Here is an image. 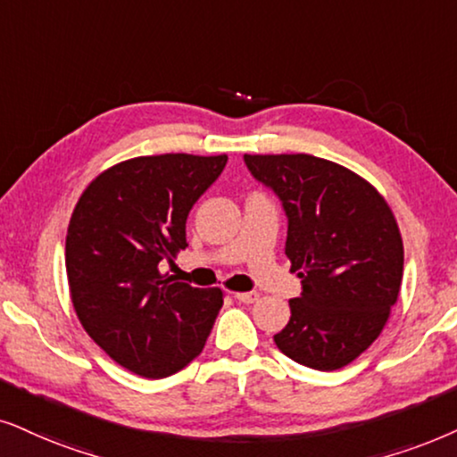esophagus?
<instances>
[{
	"label": "esophagus",
	"mask_w": 457,
	"mask_h": 457,
	"mask_svg": "<svg viewBox=\"0 0 457 457\" xmlns=\"http://www.w3.org/2000/svg\"><path fill=\"white\" fill-rule=\"evenodd\" d=\"M234 297L238 299L240 303H255L259 299L257 291H246V293H234Z\"/></svg>",
	"instance_id": "esophagus-1"
}]
</instances>
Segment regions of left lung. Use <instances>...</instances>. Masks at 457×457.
Listing matches in <instances>:
<instances>
[{
    "instance_id": "obj_1",
    "label": "left lung",
    "mask_w": 457,
    "mask_h": 457,
    "mask_svg": "<svg viewBox=\"0 0 457 457\" xmlns=\"http://www.w3.org/2000/svg\"><path fill=\"white\" fill-rule=\"evenodd\" d=\"M245 164L278 195L285 253L302 278L276 345L316 371L350 365L382 333L401 291L403 240L390 206L365 179L316 155H245Z\"/></svg>"
}]
</instances>
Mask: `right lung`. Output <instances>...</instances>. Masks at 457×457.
I'll use <instances>...</instances> for the list:
<instances>
[{
    "label": "right lung",
    "mask_w": 457,
    "mask_h": 457,
    "mask_svg": "<svg viewBox=\"0 0 457 457\" xmlns=\"http://www.w3.org/2000/svg\"><path fill=\"white\" fill-rule=\"evenodd\" d=\"M228 155H141L101 172L69 221L65 265L86 333L118 365L169 378L204 348L223 305L221 288L160 274L187 246L192 206L217 181Z\"/></svg>",
    "instance_id": "1"
}]
</instances>
